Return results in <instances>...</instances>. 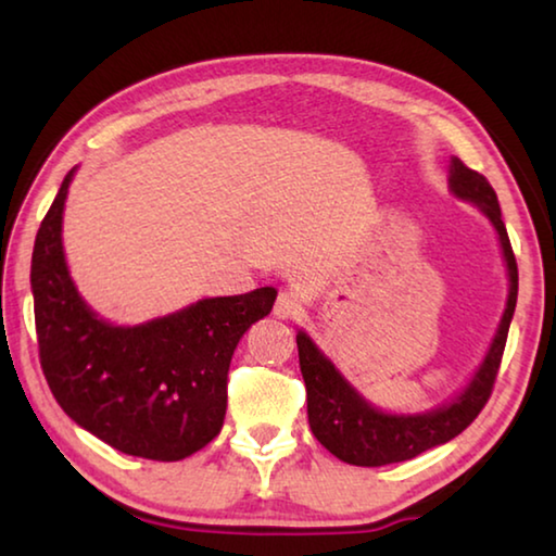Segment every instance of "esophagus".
Returning <instances> with one entry per match:
<instances>
[{
    "mask_svg": "<svg viewBox=\"0 0 556 556\" xmlns=\"http://www.w3.org/2000/svg\"><path fill=\"white\" fill-rule=\"evenodd\" d=\"M301 312V301L296 294H291V291H281L275 301V308H271V314L277 318H294Z\"/></svg>",
    "mask_w": 556,
    "mask_h": 556,
    "instance_id": "34e87169",
    "label": "esophagus"
}]
</instances>
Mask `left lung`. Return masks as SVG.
Segmentation results:
<instances>
[{
  "label": "left lung",
  "mask_w": 556,
  "mask_h": 556,
  "mask_svg": "<svg viewBox=\"0 0 556 556\" xmlns=\"http://www.w3.org/2000/svg\"><path fill=\"white\" fill-rule=\"evenodd\" d=\"M448 191L460 201L473 203L485 215L488 223L493 225L497 242H501L507 281H510L501 324H497L493 341L488 345L481 365L470 375L466 388L456 397L439 404V407L414 414H397L375 407L343 378V372L314 343V338L306 331H299L296 345L301 375H304L306 382L308 427H312L314 437L345 464L388 466L446 444L478 417V412L485 407L488 397H491L517 304V262L510 240H507L497 195L493 186L485 181V176L468 168L460 159L451 156Z\"/></svg>",
  "instance_id": "1"
}]
</instances>
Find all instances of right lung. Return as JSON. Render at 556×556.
Instances as JSON below:
<instances>
[{
	"instance_id": "obj_1",
	"label": "right lung",
	"mask_w": 556,
	"mask_h": 556,
	"mask_svg": "<svg viewBox=\"0 0 556 556\" xmlns=\"http://www.w3.org/2000/svg\"><path fill=\"white\" fill-rule=\"evenodd\" d=\"M75 172L63 178L31 255L46 382L75 425L112 448L181 460L218 437L232 353L271 312L277 289L199 299L137 326L108 321L83 299L65 262L63 211Z\"/></svg>"
}]
</instances>
